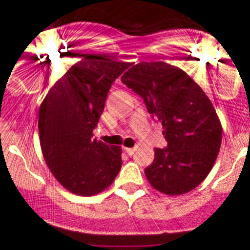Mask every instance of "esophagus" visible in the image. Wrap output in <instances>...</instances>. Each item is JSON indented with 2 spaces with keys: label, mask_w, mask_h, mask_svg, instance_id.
Here are the masks:
<instances>
[{
  "label": "esophagus",
  "mask_w": 250,
  "mask_h": 250,
  "mask_svg": "<svg viewBox=\"0 0 250 250\" xmlns=\"http://www.w3.org/2000/svg\"><path fill=\"white\" fill-rule=\"evenodd\" d=\"M123 149H125V151L128 154V155H133L134 151H136V149L134 148H123Z\"/></svg>",
  "instance_id": "34e87169"
}]
</instances>
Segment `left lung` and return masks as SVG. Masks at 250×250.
<instances>
[{
    "label": "left lung",
    "mask_w": 250,
    "mask_h": 250,
    "mask_svg": "<svg viewBox=\"0 0 250 250\" xmlns=\"http://www.w3.org/2000/svg\"><path fill=\"white\" fill-rule=\"evenodd\" d=\"M143 99L167 142L155 148L146 176L165 195H183L206 179L222 142V125L206 93L181 69L164 62H139L121 78Z\"/></svg>",
    "instance_id": "left-lung-1"
}]
</instances>
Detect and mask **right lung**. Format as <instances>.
<instances>
[{
    "instance_id": "obj_1",
    "label": "right lung",
    "mask_w": 250,
    "mask_h": 250,
    "mask_svg": "<svg viewBox=\"0 0 250 250\" xmlns=\"http://www.w3.org/2000/svg\"><path fill=\"white\" fill-rule=\"evenodd\" d=\"M130 66L104 54H85L54 83L39 108L44 160L70 192L92 196L106 190L122 167L121 146L92 139L111 85Z\"/></svg>"
}]
</instances>
